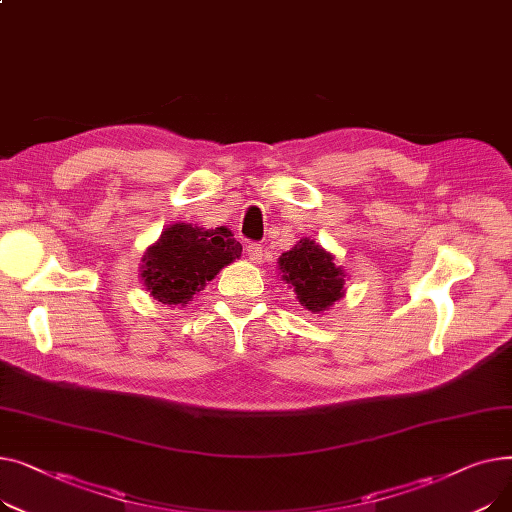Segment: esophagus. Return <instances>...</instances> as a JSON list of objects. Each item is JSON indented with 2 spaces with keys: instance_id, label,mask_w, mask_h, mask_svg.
I'll return each mask as SVG.
<instances>
[{
  "instance_id": "1",
  "label": "esophagus",
  "mask_w": 512,
  "mask_h": 512,
  "mask_svg": "<svg viewBox=\"0 0 512 512\" xmlns=\"http://www.w3.org/2000/svg\"><path fill=\"white\" fill-rule=\"evenodd\" d=\"M245 251H247V255H249V261L261 263V259H263V247H261V245H255V242H249Z\"/></svg>"
}]
</instances>
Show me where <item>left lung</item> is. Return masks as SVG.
I'll return each instance as SVG.
<instances>
[{"mask_svg": "<svg viewBox=\"0 0 512 512\" xmlns=\"http://www.w3.org/2000/svg\"><path fill=\"white\" fill-rule=\"evenodd\" d=\"M278 270L288 288L297 294L301 307L311 313L332 309L346 294L344 267L313 238H301L290 251L282 253Z\"/></svg>", "mask_w": 512, "mask_h": 512, "instance_id": "8db88e82", "label": "left lung"}]
</instances>
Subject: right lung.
Returning a JSON list of instances; mask_svg holds the SVG:
<instances>
[{"label":"right lung","instance_id":"right-lung-1","mask_svg":"<svg viewBox=\"0 0 512 512\" xmlns=\"http://www.w3.org/2000/svg\"><path fill=\"white\" fill-rule=\"evenodd\" d=\"M232 236L226 226H168L141 259V282L149 297L161 305L186 307L209 280L240 257L242 247Z\"/></svg>","mask_w":512,"mask_h":512}]
</instances>
